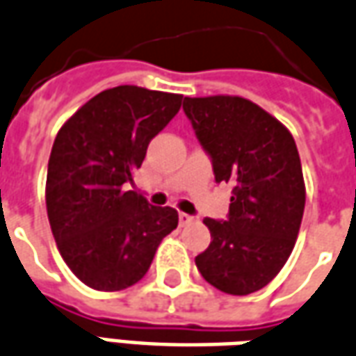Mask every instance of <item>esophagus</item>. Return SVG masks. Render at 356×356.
<instances>
[{
    "label": "esophagus",
    "mask_w": 356,
    "mask_h": 356,
    "mask_svg": "<svg viewBox=\"0 0 356 356\" xmlns=\"http://www.w3.org/2000/svg\"><path fill=\"white\" fill-rule=\"evenodd\" d=\"M196 221V218L195 216H191V213H179V223H181V225H191V223H195Z\"/></svg>",
    "instance_id": "esophagus-1"
}]
</instances>
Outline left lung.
<instances>
[{
	"label": "left lung",
	"mask_w": 356,
	"mask_h": 356,
	"mask_svg": "<svg viewBox=\"0 0 356 356\" xmlns=\"http://www.w3.org/2000/svg\"><path fill=\"white\" fill-rule=\"evenodd\" d=\"M183 111L212 161L216 183H229V213L210 220L212 243L196 256L216 289L248 295L287 262L305 212L297 144L264 109L238 96L185 98Z\"/></svg>",
	"instance_id": "left-lung-1"
}]
</instances>
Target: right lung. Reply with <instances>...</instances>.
Segmentation results:
<instances>
[{
	"mask_svg": "<svg viewBox=\"0 0 356 356\" xmlns=\"http://www.w3.org/2000/svg\"><path fill=\"white\" fill-rule=\"evenodd\" d=\"M181 102V94L115 86L86 102L57 133L46 183L49 225L65 264L92 289L140 282L161 238L177 227L173 208L150 206L129 183Z\"/></svg>",
	"mask_w": 356,
	"mask_h": 356,
	"instance_id": "1",
	"label": "right lung"
}]
</instances>
